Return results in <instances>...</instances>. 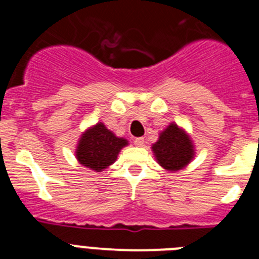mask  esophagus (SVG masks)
I'll return each mask as SVG.
<instances>
[{
	"mask_svg": "<svg viewBox=\"0 0 259 259\" xmlns=\"http://www.w3.org/2000/svg\"><path fill=\"white\" fill-rule=\"evenodd\" d=\"M134 143L136 146H144V137H136Z\"/></svg>",
	"mask_w": 259,
	"mask_h": 259,
	"instance_id": "34e87169",
	"label": "esophagus"
}]
</instances>
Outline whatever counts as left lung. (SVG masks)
<instances>
[{
  "label": "left lung",
  "mask_w": 259,
  "mask_h": 259,
  "mask_svg": "<svg viewBox=\"0 0 259 259\" xmlns=\"http://www.w3.org/2000/svg\"><path fill=\"white\" fill-rule=\"evenodd\" d=\"M152 150L158 163L168 171L182 170L194 157L191 137L175 123H171L161 132L157 143L153 144Z\"/></svg>",
  "instance_id": "8db88e82"
}]
</instances>
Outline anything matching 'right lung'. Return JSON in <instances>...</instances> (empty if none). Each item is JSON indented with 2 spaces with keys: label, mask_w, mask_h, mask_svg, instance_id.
Segmentation results:
<instances>
[{
  "label": "right lung",
  "mask_w": 259,
  "mask_h": 259,
  "mask_svg": "<svg viewBox=\"0 0 259 259\" xmlns=\"http://www.w3.org/2000/svg\"><path fill=\"white\" fill-rule=\"evenodd\" d=\"M125 145H128L125 139L115 136L100 122L81 134L75 154L80 164L101 172L116 161L119 152Z\"/></svg>",
  "instance_id": "right-lung-1"
}]
</instances>
